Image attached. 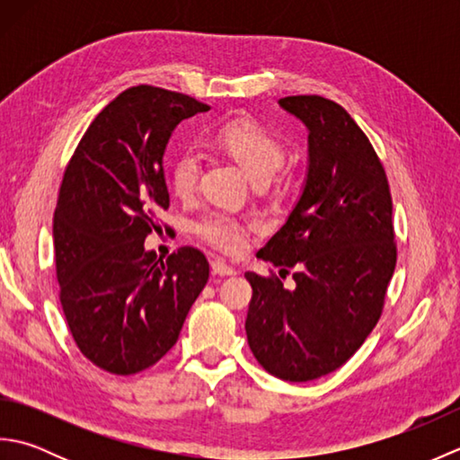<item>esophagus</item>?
Returning a JSON list of instances; mask_svg holds the SVG:
<instances>
[{
    "label": "esophagus",
    "instance_id": "34e87169",
    "mask_svg": "<svg viewBox=\"0 0 460 460\" xmlns=\"http://www.w3.org/2000/svg\"><path fill=\"white\" fill-rule=\"evenodd\" d=\"M211 270H213V275H219V277H233V275H237V270L233 269V267H229L227 262H223L221 259H215V261L211 262Z\"/></svg>",
    "mask_w": 460,
    "mask_h": 460
}]
</instances>
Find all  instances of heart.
<instances>
[{
	"mask_svg": "<svg viewBox=\"0 0 460 460\" xmlns=\"http://www.w3.org/2000/svg\"><path fill=\"white\" fill-rule=\"evenodd\" d=\"M219 150L231 155L255 183H265L285 164V146L275 134L251 120L223 124L215 134ZM201 158L195 150H181L170 165L172 190L188 199L198 190ZM198 235L223 252H239L247 243L249 223L229 213H209L195 225Z\"/></svg>",
	"mask_w": 460,
	"mask_h": 460,
	"instance_id": "heart-1",
	"label": "heart"
}]
</instances>
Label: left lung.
<instances>
[{
  "mask_svg": "<svg viewBox=\"0 0 460 460\" xmlns=\"http://www.w3.org/2000/svg\"><path fill=\"white\" fill-rule=\"evenodd\" d=\"M279 106L308 130L305 183L285 225L257 257L295 288L245 272L252 287L249 348L269 374L310 381L344 366L377 324L397 251L392 195L374 146L324 96H285Z\"/></svg>",
  "mask_w": 460,
  "mask_h": 460,
  "instance_id": "left-lung-1",
  "label": "left lung"
}]
</instances>
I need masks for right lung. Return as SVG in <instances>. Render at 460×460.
<instances>
[{"label": "right lung", "instance_id": "add662e5", "mask_svg": "<svg viewBox=\"0 0 460 460\" xmlns=\"http://www.w3.org/2000/svg\"><path fill=\"white\" fill-rule=\"evenodd\" d=\"M205 111L191 96L132 86L104 106L66 165L53 217L61 305L76 346L111 374H138L168 354L208 285L201 251L164 261L144 247L170 208L172 134Z\"/></svg>", "mask_w": 460, "mask_h": 460}]
</instances>
